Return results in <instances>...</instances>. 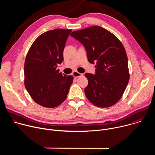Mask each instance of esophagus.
I'll list each match as a JSON object with an SVG mask.
<instances>
[{"label":"esophagus","mask_w":155,"mask_h":155,"mask_svg":"<svg viewBox=\"0 0 155 155\" xmlns=\"http://www.w3.org/2000/svg\"><path fill=\"white\" fill-rule=\"evenodd\" d=\"M73 75L75 78H78V77H82L83 76V74L81 73H79L77 71H74L73 72Z\"/></svg>","instance_id":"esophagus-1"}]
</instances>
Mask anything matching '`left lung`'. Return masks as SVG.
<instances>
[{
  "instance_id": "1",
  "label": "left lung",
  "mask_w": 155,
  "mask_h": 155,
  "mask_svg": "<svg viewBox=\"0 0 155 155\" xmlns=\"http://www.w3.org/2000/svg\"><path fill=\"white\" fill-rule=\"evenodd\" d=\"M71 36L85 48L87 60L95 64V74L86 73L88 84L84 93L93 104L109 107L122 97L129 80L128 61L121 41L100 26L74 31Z\"/></svg>"
}]
</instances>
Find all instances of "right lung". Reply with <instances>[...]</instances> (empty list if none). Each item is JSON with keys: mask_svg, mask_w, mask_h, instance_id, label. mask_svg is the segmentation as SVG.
I'll return each mask as SVG.
<instances>
[{"mask_svg": "<svg viewBox=\"0 0 155 155\" xmlns=\"http://www.w3.org/2000/svg\"><path fill=\"white\" fill-rule=\"evenodd\" d=\"M71 29H54L42 34L31 45L25 62V85L38 104L53 108L67 97L73 77L59 72L63 51Z\"/></svg>", "mask_w": 155, "mask_h": 155, "instance_id": "obj_1", "label": "right lung"}]
</instances>
